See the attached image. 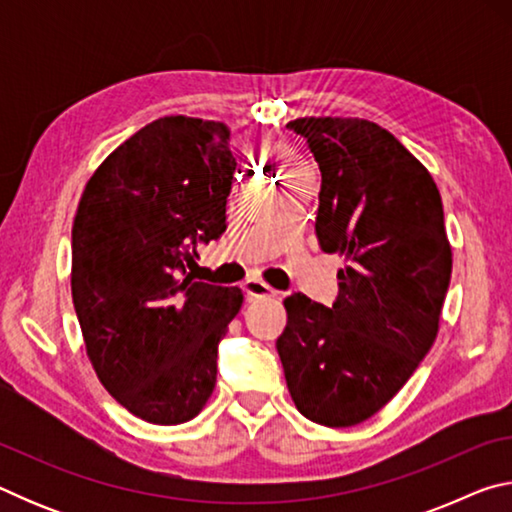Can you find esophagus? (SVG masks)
I'll list each match as a JSON object with an SVG mask.
<instances>
[{"label": "esophagus", "instance_id": "34e87169", "mask_svg": "<svg viewBox=\"0 0 512 512\" xmlns=\"http://www.w3.org/2000/svg\"><path fill=\"white\" fill-rule=\"evenodd\" d=\"M244 291L248 298H271V296H277V291L273 287H268L266 282L257 280V277H248V280L244 282Z\"/></svg>", "mask_w": 512, "mask_h": 512}]
</instances>
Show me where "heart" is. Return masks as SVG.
<instances>
[{
  "label": "heart",
  "mask_w": 512,
  "mask_h": 512,
  "mask_svg": "<svg viewBox=\"0 0 512 512\" xmlns=\"http://www.w3.org/2000/svg\"><path fill=\"white\" fill-rule=\"evenodd\" d=\"M291 162H293V158H291V153H287V151H282V153H280V164H282V169H287V167H291Z\"/></svg>",
  "instance_id": "1"
}]
</instances>
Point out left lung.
<instances>
[{
    "label": "left lung",
    "instance_id": "1",
    "mask_svg": "<svg viewBox=\"0 0 512 512\" xmlns=\"http://www.w3.org/2000/svg\"><path fill=\"white\" fill-rule=\"evenodd\" d=\"M320 169L316 235L341 255L332 307L284 300L277 339L298 411L325 427L375 415L427 357L452 277L443 201L431 173L375 121L302 117Z\"/></svg>",
    "mask_w": 512,
    "mask_h": 512
}]
</instances>
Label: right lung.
Returning a JSON list of instances; mask_svg holds the SVG:
<instances>
[{
    "instance_id": "add662e5",
    "label": "right lung",
    "mask_w": 512,
    "mask_h": 512,
    "mask_svg": "<svg viewBox=\"0 0 512 512\" xmlns=\"http://www.w3.org/2000/svg\"><path fill=\"white\" fill-rule=\"evenodd\" d=\"M237 160L221 121L162 117L117 146L85 185L72 228V298L106 391L137 418H196L239 287L196 282V246L219 239Z\"/></svg>"
}]
</instances>
